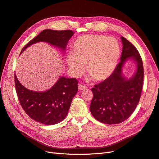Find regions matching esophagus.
Listing matches in <instances>:
<instances>
[{
	"mask_svg": "<svg viewBox=\"0 0 159 159\" xmlns=\"http://www.w3.org/2000/svg\"><path fill=\"white\" fill-rule=\"evenodd\" d=\"M86 88H87V86H85L83 84H79V89H80V90H81V89H86Z\"/></svg>",
	"mask_w": 159,
	"mask_h": 159,
	"instance_id": "1",
	"label": "esophagus"
}]
</instances>
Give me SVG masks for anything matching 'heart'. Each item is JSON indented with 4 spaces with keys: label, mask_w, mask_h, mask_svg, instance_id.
I'll return each instance as SVG.
<instances>
[{
    "label": "heart",
    "mask_w": 159,
    "mask_h": 159,
    "mask_svg": "<svg viewBox=\"0 0 159 159\" xmlns=\"http://www.w3.org/2000/svg\"><path fill=\"white\" fill-rule=\"evenodd\" d=\"M73 53L67 57L68 67L75 77L85 70L96 80H102L112 75L120 56L119 43L113 38L102 35H85L75 41Z\"/></svg>",
    "instance_id": "1"
}]
</instances>
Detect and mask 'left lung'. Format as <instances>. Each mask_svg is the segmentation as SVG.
<instances>
[{
  "mask_svg": "<svg viewBox=\"0 0 159 159\" xmlns=\"http://www.w3.org/2000/svg\"><path fill=\"white\" fill-rule=\"evenodd\" d=\"M123 50L120 62L112 75L92 88L93 98L90 112L100 122L112 125L122 123L133 113L139 104L143 81L142 59L136 48L121 36ZM129 58L137 63L134 77L126 80L121 75L123 64Z\"/></svg>",
  "mask_w": 159,
  "mask_h": 159,
  "instance_id": "left-lung-1",
  "label": "left lung"
}]
</instances>
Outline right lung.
<instances>
[{"label": "right lung", "instance_id": "obj_1", "mask_svg": "<svg viewBox=\"0 0 159 159\" xmlns=\"http://www.w3.org/2000/svg\"><path fill=\"white\" fill-rule=\"evenodd\" d=\"M73 35V32L71 30H43L30 40L20 52L39 41H45L65 50L69 39ZM14 79L16 93L24 111L34 121L45 125H54L63 121L78 92V80L75 78L60 77L54 86L44 92L26 89L20 83L16 73Z\"/></svg>", "mask_w": 159, "mask_h": 159}]
</instances>
